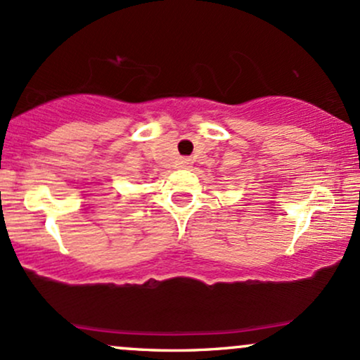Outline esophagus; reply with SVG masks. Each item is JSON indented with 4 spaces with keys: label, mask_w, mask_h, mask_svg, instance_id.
Masks as SVG:
<instances>
[{
    "label": "esophagus",
    "mask_w": 360,
    "mask_h": 360,
    "mask_svg": "<svg viewBox=\"0 0 360 360\" xmlns=\"http://www.w3.org/2000/svg\"><path fill=\"white\" fill-rule=\"evenodd\" d=\"M189 164H191V162H189L188 159H184V160H183V167H189Z\"/></svg>",
    "instance_id": "34e87169"
}]
</instances>
